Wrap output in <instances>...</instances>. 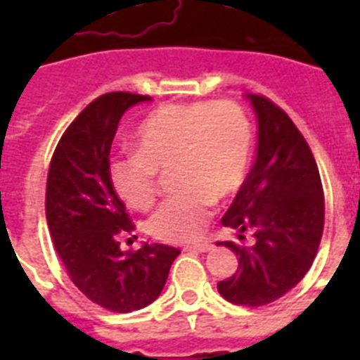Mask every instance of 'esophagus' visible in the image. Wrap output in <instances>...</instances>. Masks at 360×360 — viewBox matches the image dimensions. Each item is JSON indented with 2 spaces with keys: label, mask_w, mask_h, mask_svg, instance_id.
I'll return each mask as SVG.
<instances>
[{
  "label": "esophagus",
  "mask_w": 360,
  "mask_h": 360,
  "mask_svg": "<svg viewBox=\"0 0 360 360\" xmlns=\"http://www.w3.org/2000/svg\"><path fill=\"white\" fill-rule=\"evenodd\" d=\"M183 250L185 252H209V250H213V245H211V243H198V245H186Z\"/></svg>",
  "instance_id": "1"
}]
</instances>
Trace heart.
<instances>
[{
	"label": "heart",
	"mask_w": 360,
	"mask_h": 360,
	"mask_svg": "<svg viewBox=\"0 0 360 360\" xmlns=\"http://www.w3.org/2000/svg\"><path fill=\"white\" fill-rule=\"evenodd\" d=\"M136 151L110 160V183L129 207L146 211L157 198L158 172H172L169 198L151 214L155 239L186 243L202 236L213 202L236 196L250 168L252 124L233 103H177L153 110L136 127Z\"/></svg>",
	"instance_id": "heart-1"
}]
</instances>
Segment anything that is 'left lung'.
<instances>
[{"mask_svg": "<svg viewBox=\"0 0 360 360\" xmlns=\"http://www.w3.org/2000/svg\"><path fill=\"white\" fill-rule=\"evenodd\" d=\"M246 98L257 120V153L222 217L240 243H217L236 252L239 269L217 288L233 304L263 307L295 288L312 267L325 202L318 164L295 123L269 98L252 93ZM248 231L252 245L244 243Z\"/></svg>", "mask_w": 360, "mask_h": 360, "instance_id": "left-lung-1", "label": "left lung"}]
</instances>
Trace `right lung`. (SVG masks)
<instances>
[{
    "label": "right lung",
    "mask_w": 360,
    "mask_h": 360,
    "mask_svg": "<svg viewBox=\"0 0 360 360\" xmlns=\"http://www.w3.org/2000/svg\"><path fill=\"white\" fill-rule=\"evenodd\" d=\"M147 101L124 91L95 98L65 130L48 169L46 220L59 259L89 301L120 314L151 304L181 254L158 243L120 248V233L134 226L110 183V149L121 115Z\"/></svg>",
    "instance_id": "right-lung-1"
}]
</instances>
